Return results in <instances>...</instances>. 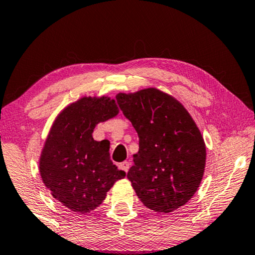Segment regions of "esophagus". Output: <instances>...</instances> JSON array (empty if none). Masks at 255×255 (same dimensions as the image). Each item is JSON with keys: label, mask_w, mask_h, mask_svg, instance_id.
<instances>
[{"label": "esophagus", "mask_w": 255, "mask_h": 255, "mask_svg": "<svg viewBox=\"0 0 255 255\" xmlns=\"http://www.w3.org/2000/svg\"><path fill=\"white\" fill-rule=\"evenodd\" d=\"M118 168L122 169V170H124L125 173H128V168H130V163H128V161H123V162H121L120 165H118Z\"/></svg>", "instance_id": "esophagus-1"}]
</instances>
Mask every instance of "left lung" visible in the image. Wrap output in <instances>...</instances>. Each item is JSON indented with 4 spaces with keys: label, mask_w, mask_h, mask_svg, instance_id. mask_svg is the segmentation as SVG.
<instances>
[{
    "label": "left lung",
    "mask_w": 255,
    "mask_h": 255,
    "mask_svg": "<svg viewBox=\"0 0 255 255\" xmlns=\"http://www.w3.org/2000/svg\"><path fill=\"white\" fill-rule=\"evenodd\" d=\"M117 103L139 137L128 179L151 210L168 214L186 204L203 177L205 144L179 101L155 88L120 93Z\"/></svg>",
    "instance_id": "left-lung-1"
}]
</instances>
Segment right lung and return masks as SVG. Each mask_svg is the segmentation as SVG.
<instances>
[{"label": "right lung", "instance_id": "obj_1", "mask_svg": "<svg viewBox=\"0 0 255 255\" xmlns=\"http://www.w3.org/2000/svg\"><path fill=\"white\" fill-rule=\"evenodd\" d=\"M120 113L110 97H82L54 121L41 152L39 170L52 196L75 212L94 210L125 172L110 160L109 144L93 131Z\"/></svg>", "mask_w": 255, "mask_h": 255}]
</instances>
